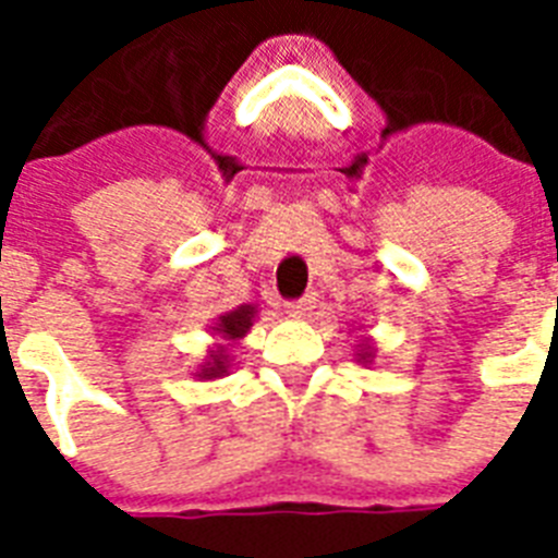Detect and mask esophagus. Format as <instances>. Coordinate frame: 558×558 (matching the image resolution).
I'll use <instances>...</instances> for the list:
<instances>
[{
	"instance_id": "esophagus-1",
	"label": "esophagus",
	"mask_w": 558,
	"mask_h": 558,
	"mask_svg": "<svg viewBox=\"0 0 558 558\" xmlns=\"http://www.w3.org/2000/svg\"><path fill=\"white\" fill-rule=\"evenodd\" d=\"M315 304H318V295H315V292H306L304 298H298V301H289L287 310H289V315H295V318H304V315L313 313Z\"/></svg>"
}]
</instances>
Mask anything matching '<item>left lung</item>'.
Segmentation results:
<instances>
[{
  "mask_svg": "<svg viewBox=\"0 0 558 558\" xmlns=\"http://www.w3.org/2000/svg\"><path fill=\"white\" fill-rule=\"evenodd\" d=\"M373 356H376V350H373L371 341H367V339L359 341V344H356V359H359V362H365V365H367V362H373Z\"/></svg>",
  "mask_w": 558,
  "mask_h": 558,
  "instance_id": "1",
  "label": "left lung"
}]
</instances>
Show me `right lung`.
<instances>
[{
    "label": "right lung",
    "mask_w": 558,
    "mask_h": 558,
    "mask_svg": "<svg viewBox=\"0 0 558 558\" xmlns=\"http://www.w3.org/2000/svg\"><path fill=\"white\" fill-rule=\"evenodd\" d=\"M254 318H257V306L254 304H240L236 310H231V313H222L217 318V327H210L214 330V336H219V341L222 344H214V348L208 350V359L202 362L199 371H196V376L199 379H219V376H228V367H231V353H228V345L225 341H240L245 336V332L252 330Z\"/></svg>",
    "instance_id": "right-lung-1"
}]
</instances>
